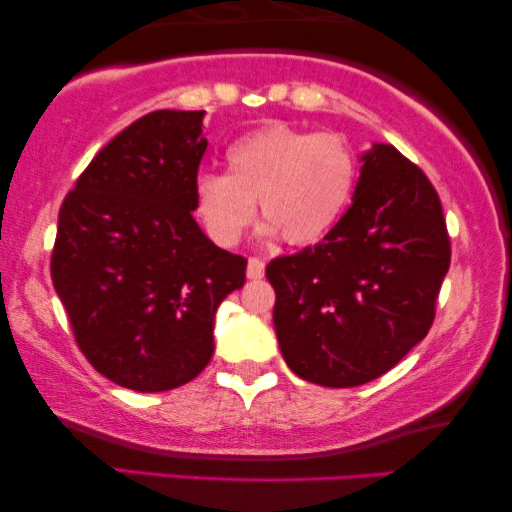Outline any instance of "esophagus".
Instances as JSON below:
<instances>
[{
	"label": "esophagus",
	"mask_w": 512,
	"mask_h": 512,
	"mask_svg": "<svg viewBox=\"0 0 512 512\" xmlns=\"http://www.w3.org/2000/svg\"><path fill=\"white\" fill-rule=\"evenodd\" d=\"M265 275V263L261 258H249L247 263V277L249 279H261Z\"/></svg>",
	"instance_id": "obj_1"
}]
</instances>
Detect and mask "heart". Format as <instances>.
Here are the masks:
<instances>
[{
    "label": "heart",
    "mask_w": 512,
    "mask_h": 512,
    "mask_svg": "<svg viewBox=\"0 0 512 512\" xmlns=\"http://www.w3.org/2000/svg\"><path fill=\"white\" fill-rule=\"evenodd\" d=\"M228 172H200L195 212L219 247H233L254 219L258 200L263 235H284L307 247L345 216L359 181L354 146L338 132H310L270 123L228 146Z\"/></svg>",
    "instance_id": "1"
}]
</instances>
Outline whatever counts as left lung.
<instances>
[{
  "label": "left lung",
  "mask_w": 512,
  "mask_h": 512,
  "mask_svg": "<svg viewBox=\"0 0 512 512\" xmlns=\"http://www.w3.org/2000/svg\"><path fill=\"white\" fill-rule=\"evenodd\" d=\"M359 160L338 226L265 268L286 366L333 389L377 380L426 338L450 270L443 207L426 174L391 144Z\"/></svg>",
  "instance_id": "1"
}]
</instances>
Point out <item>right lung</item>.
<instances>
[{
  "instance_id": "add662e5",
  "label": "right lung",
  "mask_w": 512,
  "mask_h": 512,
  "mask_svg": "<svg viewBox=\"0 0 512 512\" xmlns=\"http://www.w3.org/2000/svg\"><path fill=\"white\" fill-rule=\"evenodd\" d=\"M205 111H151L111 139L58 216L51 277L97 373L156 394L202 373L247 261L193 219Z\"/></svg>"
}]
</instances>
